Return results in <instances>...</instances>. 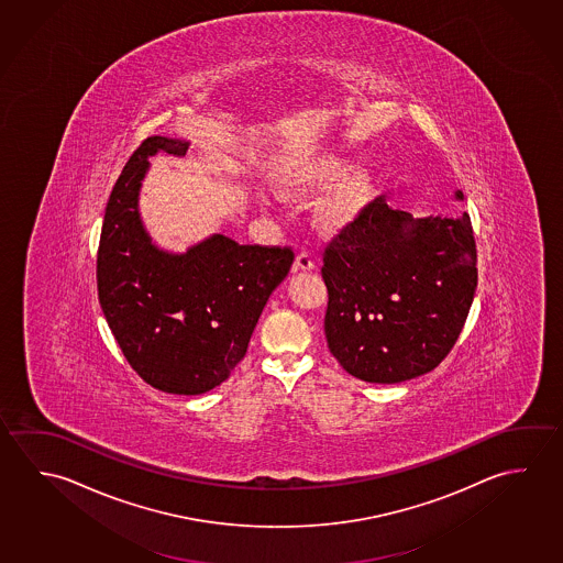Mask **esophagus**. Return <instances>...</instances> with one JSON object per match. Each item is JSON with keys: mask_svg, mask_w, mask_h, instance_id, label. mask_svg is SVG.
Segmentation results:
<instances>
[{"mask_svg": "<svg viewBox=\"0 0 563 563\" xmlns=\"http://www.w3.org/2000/svg\"><path fill=\"white\" fill-rule=\"evenodd\" d=\"M316 267L314 257L308 251H300L295 258L292 271H312Z\"/></svg>", "mask_w": 563, "mask_h": 563, "instance_id": "esophagus-1", "label": "esophagus"}]
</instances>
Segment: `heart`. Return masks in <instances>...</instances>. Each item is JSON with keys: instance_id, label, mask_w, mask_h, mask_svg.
I'll list each match as a JSON object with an SVG mask.
<instances>
[{"instance_id": "heart-1", "label": "heart", "mask_w": 563, "mask_h": 563, "mask_svg": "<svg viewBox=\"0 0 563 563\" xmlns=\"http://www.w3.org/2000/svg\"><path fill=\"white\" fill-rule=\"evenodd\" d=\"M350 169L342 154L324 152L300 159L280 179V191L290 198H308L332 188ZM374 196V176L367 168H357L320 203L316 223L325 233H335L350 225Z\"/></svg>"}]
</instances>
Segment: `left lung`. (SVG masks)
I'll use <instances>...</instances> for the list:
<instances>
[{
  "instance_id": "obj_1",
  "label": "left lung",
  "mask_w": 563,
  "mask_h": 563,
  "mask_svg": "<svg viewBox=\"0 0 563 563\" xmlns=\"http://www.w3.org/2000/svg\"><path fill=\"white\" fill-rule=\"evenodd\" d=\"M322 278L325 340L345 372L369 384L419 377L451 352L473 305L471 218L415 219L374 199L325 247Z\"/></svg>"
}]
</instances>
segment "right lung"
Returning a JSON list of instances; mask_svg holds the SVG:
<instances>
[{"label": "right lung", "instance_id": "right-lung-1", "mask_svg": "<svg viewBox=\"0 0 563 563\" xmlns=\"http://www.w3.org/2000/svg\"><path fill=\"white\" fill-rule=\"evenodd\" d=\"M188 148L166 136L140 144L110 194L97 257L100 308L122 354L146 384L176 395L228 379L295 261L290 247L239 245L221 233L186 253L152 241L139 211L148 158Z\"/></svg>", "mask_w": 563, "mask_h": 563}]
</instances>
